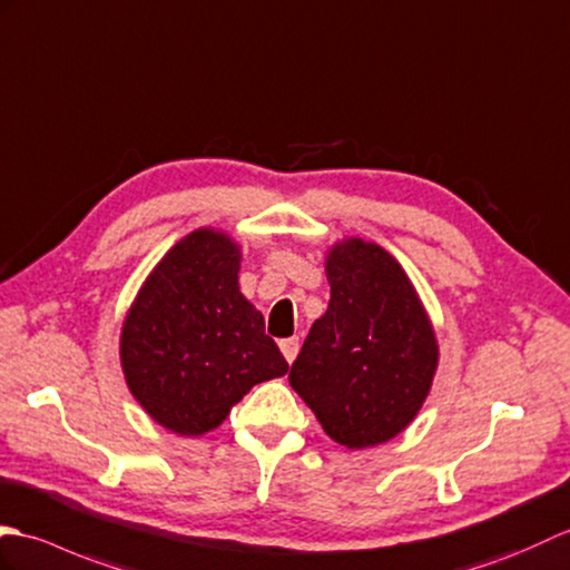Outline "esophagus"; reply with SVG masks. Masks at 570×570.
<instances>
[{
	"mask_svg": "<svg viewBox=\"0 0 570 570\" xmlns=\"http://www.w3.org/2000/svg\"><path fill=\"white\" fill-rule=\"evenodd\" d=\"M281 351L287 363H293L297 358V351H299V338L297 336H289L281 341Z\"/></svg>",
	"mask_w": 570,
	"mask_h": 570,
	"instance_id": "esophagus-1",
	"label": "esophagus"
}]
</instances>
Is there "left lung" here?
Returning <instances> with one entry per match:
<instances>
[{
	"label": "left lung",
	"instance_id": "left-lung-1",
	"mask_svg": "<svg viewBox=\"0 0 570 570\" xmlns=\"http://www.w3.org/2000/svg\"><path fill=\"white\" fill-rule=\"evenodd\" d=\"M324 268L332 299L302 344L289 385L336 444H385L407 429L432 390V320L383 246L344 238L328 248Z\"/></svg>",
	"mask_w": 570,
	"mask_h": 570
}]
</instances>
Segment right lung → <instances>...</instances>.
<instances>
[{
	"label": "right lung",
	"mask_w": 570,
	"mask_h": 570,
	"mask_svg": "<svg viewBox=\"0 0 570 570\" xmlns=\"http://www.w3.org/2000/svg\"><path fill=\"white\" fill-rule=\"evenodd\" d=\"M238 271L234 238L197 229L158 261L126 312V385L150 420L180 436L212 432L253 385L287 373Z\"/></svg>",
	"instance_id": "1"
}]
</instances>
